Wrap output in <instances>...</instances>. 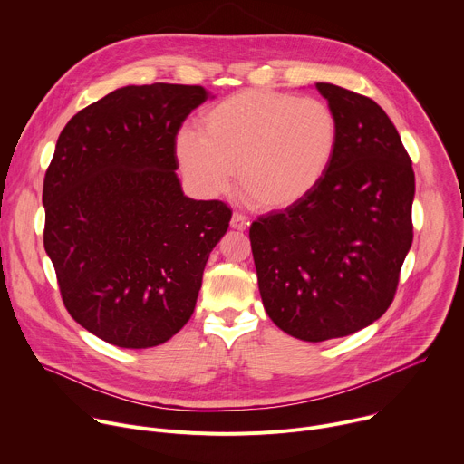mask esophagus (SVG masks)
Masks as SVG:
<instances>
[{"label":"esophagus","instance_id":"34e87169","mask_svg":"<svg viewBox=\"0 0 464 464\" xmlns=\"http://www.w3.org/2000/svg\"><path fill=\"white\" fill-rule=\"evenodd\" d=\"M247 226H249V220H247L244 215H240V213H233V217H231V227H233V229L246 231V229H247Z\"/></svg>","mask_w":464,"mask_h":464}]
</instances>
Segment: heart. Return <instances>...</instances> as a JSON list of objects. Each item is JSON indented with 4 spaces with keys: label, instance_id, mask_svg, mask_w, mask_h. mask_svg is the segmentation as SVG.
Here are the masks:
<instances>
[{
    "label": "heart",
    "instance_id": "1",
    "mask_svg": "<svg viewBox=\"0 0 464 464\" xmlns=\"http://www.w3.org/2000/svg\"><path fill=\"white\" fill-rule=\"evenodd\" d=\"M340 140L338 113L324 101L247 90L208 108L200 131L181 130L176 156L202 196L222 194L237 169L238 187L255 208L281 211L321 185Z\"/></svg>",
    "mask_w": 464,
    "mask_h": 464
}]
</instances>
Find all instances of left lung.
<instances>
[{
  "mask_svg": "<svg viewBox=\"0 0 464 464\" xmlns=\"http://www.w3.org/2000/svg\"><path fill=\"white\" fill-rule=\"evenodd\" d=\"M342 140L321 185L249 227L270 319L303 342L358 333L389 308L413 242L415 174L399 131L369 97L315 82Z\"/></svg>",
  "mask_w": 464,
  "mask_h": 464,
  "instance_id": "8db88e82",
  "label": "left lung"
}]
</instances>
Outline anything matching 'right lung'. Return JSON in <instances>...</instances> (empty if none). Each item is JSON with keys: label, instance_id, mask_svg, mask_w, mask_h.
I'll use <instances>...</instances> for the list:
<instances>
[{"label": "right lung", "instance_id": "right-lung-1", "mask_svg": "<svg viewBox=\"0 0 464 464\" xmlns=\"http://www.w3.org/2000/svg\"><path fill=\"white\" fill-rule=\"evenodd\" d=\"M202 86H124L81 110L45 172L44 246L72 317L122 349L165 343L190 319L231 209L192 200L176 136Z\"/></svg>", "mask_w": 464, "mask_h": 464}]
</instances>
